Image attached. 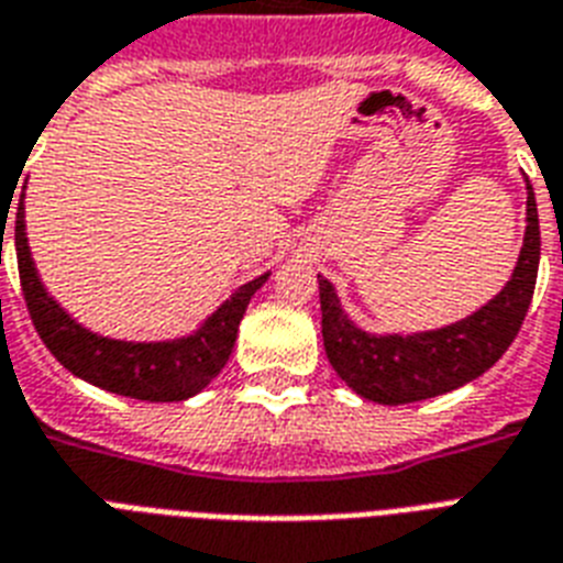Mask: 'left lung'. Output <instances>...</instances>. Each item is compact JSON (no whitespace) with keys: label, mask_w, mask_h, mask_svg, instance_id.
<instances>
[{"label":"left lung","mask_w":563,"mask_h":563,"mask_svg":"<svg viewBox=\"0 0 563 563\" xmlns=\"http://www.w3.org/2000/svg\"><path fill=\"white\" fill-rule=\"evenodd\" d=\"M527 222L518 268L506 289L472 318L433 332L408 338L361 332L341 312L335 289L318 274L323 350L332 369L358 396L378 405L433 399L483 376L509 350L532 303L541 260V228L532 185L527 196Z\"/></svg>","instance_id":"left-lung-1"}]
</instances>
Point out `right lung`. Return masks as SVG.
Returning a JSON list of instances; mask_svg holds the SVG:
<instances>
[{"label": "right lung", "mask_w": 563, "mask_h": 563, "mask_svg": "<svg viewBox=\"0 0 563 563\" xmlns=\"http://www.w3.org/2000/svg\"><path fill=\"white\" fill-rule=\"evenodd\" d=\"M13 242H16V266H20L25 306H29L36 335L43 338V344L52 350L54 358L89 385L141 401H181L208 387L210 378L225 367L228 355L234 350L236 329H240L251 295L268 280V274H263L236 289L231 300L219 306L196 335L170 341V344H126V341L91 335L89 329L71 321L52 297L45 295L31 263L22 199L16 208Z\"/></svg>", "instance_id": "right-lung-1"}]
</instances>
